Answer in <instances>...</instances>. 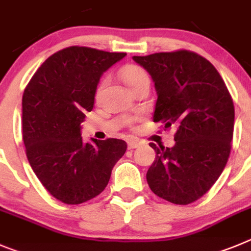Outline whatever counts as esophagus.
<instances>
[{"instance_id": "1", "label": "esophagus", "mask_w": 251, "mask_h": 251, "mask_svg": "<svg viewBox=\"0 0 251 251\" xmlns=\"http://www.w3.org/2000/svg\"><path fill=\"white\" fill-rule=\"evenodd\" d=\"M139 146H140V142L134 141V140H132V141H128V142H127L128 150H134V149L139 148Z\"/></svg>"}]
</instances>
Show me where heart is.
<instances>
[{"label":"heart","instance_id":"obj_1","mask_svg":"<svg viewBox=\"0 0 251 251\" xmlns=\"http://www.w3.org/2000/svg\"><path fill=\"white\" fill-rule=\"evenodd\" d=\"M121 76H123V80L125 81L126 85L130 87L131 90H134L135 87L141 83L142 81L149 80L148 72L144 69H141L140 66H135V65H128V66H125L123 70H121ZM106 80H102L100 87H99V92L102 90V87L105 86Z\"/></svg>","mask_w":251,"mask_h":251}]
</instances>
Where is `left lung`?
<instances>
[{
	"label": "left lung",
	"mask_w": 251,
	"mask_h": 251,
	"mask_svg": "<svg viewBox=\"0 0 251 251\" xmlns=\"http://www.w3.org/2000/svg\"><path fill=\"white\" fill-rule=\"evenodd\" d=\"M132 60L155 83L153 123L177 128L173 148L150 144L156 157L146 174L149 186L174 204L196 201L215 184L229 159L235 111L226 85L206 58L186 50Z\"/></svg>",
	"instance_id": "1"
}]
</instances>
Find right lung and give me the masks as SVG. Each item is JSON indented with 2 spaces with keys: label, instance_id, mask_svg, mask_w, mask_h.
Masks as SVG:
<instances>
[{
  "label": "right lung",
  "instance_id": "obj_1",
  "mask_svg": "<svg viewBox=\"0 0 251 251\" xmlns=\"http://www.w3.org/2000/svg\"><path fill=\"white\" fill-rule=\"evenodd\" d=\"M124 52L71 46L50 56L32 76L22 98V137L33 173L53 198L70 205L91 200L109 184L124 156V140L81 136L105 71Z\"/></svg>",
  "mask_w": 251,
  "mask_h": 251
}]
</instances>
